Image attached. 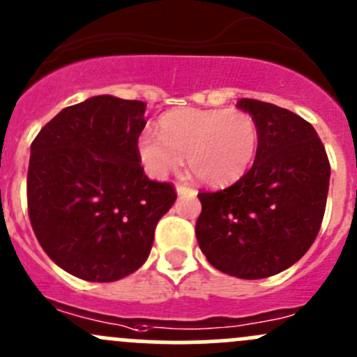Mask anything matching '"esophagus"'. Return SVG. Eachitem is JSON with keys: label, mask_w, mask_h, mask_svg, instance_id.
<instances>
[{"label": "esophagus", "mask_w": 357, "mask_h": 357, "mask_svg": "<svg viewBox=\"0 0 357 357\" xmlns=\"http://www.w3.org/2000/svg\"><path fill=\"white\" fill-rule=\"evenodd\" d=\"M177 192L187 194V196H196L197 190L192 185H187V183H177Z\"/></svg>", "instance_id": "34e87169"}]
</instances>
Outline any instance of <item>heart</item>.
Here are the masks:
<instances>
[{
    "mask_svg": "<svg viewBox=\"0 0 357 357\" xmlns=\"http://www.w3.org/2000/svg\"><path fill=\"white\" fill-rule=\"evenodd\" d=\"M259 132L241 109H174L158 122V134L142 132L137 156L154 178L167 177L187 158L190 172L209 185L238 180L255 161Z\"/></svg>",
    "mask_w": 357,
    "mask_h": 357,
    "instance_id": "obj_1",
    "label": "heart"
}]
</instances>
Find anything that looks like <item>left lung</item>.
Listing matches in <instances>:
<instances>
[{
    "instance_id": "8db88e82",
    "label": "left lung",
    "mask_w": 357,
    "mask_h": 357,
    "mask_svg": "<svg viewBox=\"0 0 357 357\" xmlns=\"http://www.w3.org/2000/svg\"><path fill=\"white\" fill-rule=\"evenodd\" d=\"M237 106L258 125L255 163L232 185L197 194L196 237L216 270L256 280L287 270L313 245L330 161L313 125L296 113L248 98Z\"/></svg>"
}]
</instances>
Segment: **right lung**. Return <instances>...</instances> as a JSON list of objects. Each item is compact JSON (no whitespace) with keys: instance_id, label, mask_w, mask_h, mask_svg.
<instances>
[{"instance_id":"1","label":"right lung","mask_w":357,"mask_h":357,"mask_svg":"<svg viewBox=\"0 0 357 357\" xmlns=\"http://www.w3.org/2000/svg\"><path fill=\"white\" fill-rule=\"evenodd\" d=\"M144 112L142 101L94 96L61 109L32 141L29 220L44 252L73 277L115 282L137 270L177 199L174 183L141 167Z\"/></svg>"}]
</instances>
